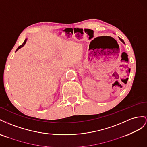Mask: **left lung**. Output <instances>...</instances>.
<instances>
[{"label":"left lung","instance_id":"1","mask_svg":"<svg viewBox=\"0 0 147 147\" xmlns=\"http://www.w3.org/2000/svg\"><path fill=\"white\" fill-rule=\"evenodd\" d=\"M119 40H121V42H123V43L125 44V43H124V40H123L122 39H121V38H120V37H119Z\"/></svg>","mask_w":147,"mask_h":147}]
</instances>
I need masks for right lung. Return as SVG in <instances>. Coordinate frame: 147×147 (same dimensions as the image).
<instances>
[{
	"label": "right lung",
	"instance_id": "add662e5",
	"mask_svg": "<svg viewBox=\"0 0 147 147\" xmlns=\"http://www.w3.org/2000/svg\"><path fill=\"white\" fill-rule=\"evenodd\" d=\"M26 40H27V39H25L24 40V42L23 43V44H22V45H20L19 46V47H18V49H16V51H17V50L19 49H20L21 47H23V46H24V45L25 44H26Z\"/></svg>",
	"mask_w": 147,
	"mask_h": 147
}]
</instances>
